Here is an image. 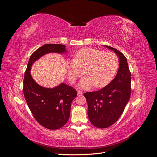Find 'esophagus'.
Masks as SVG:
<instances>
[{
    "label": "esophagus",
    "instance_id": "1",
    "mask_svg": "<svg viewBox=\"0 0 157 157\" xmlns=\"http://www.w3.org/2000/svg\"><path fill=\"white\" fill-rule=\"evenodd\" d=\"M82 94H83V93H82V91H80V90L77 91V95H78V96H82Z\"/></svg>",
    "mask_w": 157,
    "mask_h": 157
}]
</instances>
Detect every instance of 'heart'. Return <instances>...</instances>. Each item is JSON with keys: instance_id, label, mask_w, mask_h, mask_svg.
<instances>
[{"instance_id": "1", "label": "heart", "mask_w": 157, "mask_h": 157, "mask_svg": "<svg viewBox=\"0 0 157 157\" xmlns=\"http://www.w3.org/2000/svg\"><path fill=\"white\" fill-rule=\"evenodd\" d=\"M118 67L117 56L111 52H103L92 48H82L74 55L73 61H67L66 69L70 83L82 77L79 87L103 88L110 82Z\"/></svg>"}]
</instances>
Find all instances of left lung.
<instances>
[{
    "label": "left lung",
    "instance_id": "obj_1",
    "mask_svg": "<svg viewBox=\"0 0 157 157\" xmlns=\"http://www.w3.org/2000/svg\"><path fill=\"white\" fill-rule=\"evenodd\" d=\"M119 58V68L116 77L105 87L96 92L84 94L88 103V116L92 124L106 128L115 123L124 111L131 94V73L126 57L113 47Z\"/></svg>",
    "mask_w": 157,
    "mask_h": 157
}]
</instances>
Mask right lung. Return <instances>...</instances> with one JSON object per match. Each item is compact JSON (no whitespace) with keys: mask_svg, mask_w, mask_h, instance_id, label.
<instances>
[{"mask_svg":"<svg viewBox=\"0 0 157 157\" xmlns=\"http://www.w3.org/2000/svg\"><path fill=\"white\" fill-rule=\"evenodd\" d=\"M67 52L65 46L46 44L38 48L30 57L23 80V94L33 117L40 125L57 130L69 120L71 105L77 97V91L65 83L53 88L42 87L33 79L30 71L33 63L48 53Z\"/></svg>","mask_w":157,"mask_h":157,"instance_id":"obj_1","label":"right lung"}]
</instances>
